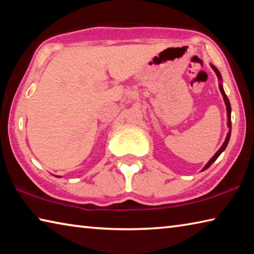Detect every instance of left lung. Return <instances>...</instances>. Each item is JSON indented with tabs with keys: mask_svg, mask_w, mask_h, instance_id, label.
<instances>
[{
	"mask_svg": "<svg viewBox=\"0 0 254 254\" xmlns=\"http://www.w3.org/2000/svg\"><path fill=\"white\" fill-rule=\"evenodd\" d=\"M210 67L213 68V70L215 71V74H216V76L218 77V80H220V85H218V87H220V91H221V93H222V95H223V100H224V102H225V105H226V112H227V127H229V133H227V135H226V139H225V141H224V143L222 144V147L218 149V151L214 154V156L210 158V160L206 163V166L204 167L203 168V170H206L207 168H209V166L212 165V163L216 160V159L220 157V154L224 151L225 150V148L227 147V143H229V141H230V136H231V128H232V124H231V104H230V101H229V98H227V96H226V94H225V92H224V89H223V86H222V76H221V72L218 71V69L216 67H215L214 65H212V64H210Z\"/></svg>",
	"mask_w": 254,
	"mask_h": 254,
	"instance_id": "8db88e82",
	"label": "left lung"
}]
</instances>
